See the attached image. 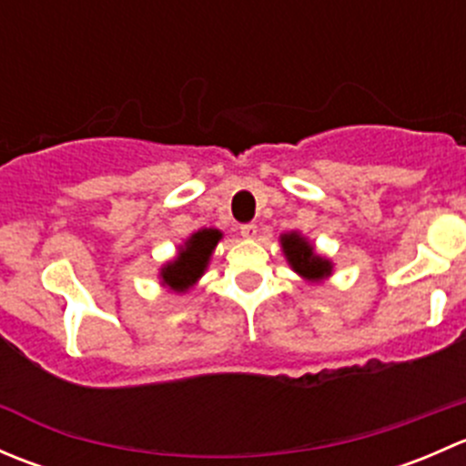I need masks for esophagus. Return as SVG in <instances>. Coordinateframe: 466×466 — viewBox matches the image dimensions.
Wrapping results in <instances>:
<instances>
[{"label":"esophagus","mask_w":466,"mask_h":466,"mask_svg":"<svg viewBox=\"0 0 466 466\" xmlns=\"http://www.w3.org/2000/svg\"><path fill=\"white\" fill-rule=\"evenodd\" d=\"M257 234H259V228H257L255 223L241 225V237H246V238H257Z\"/></svg>","instance_id":"1"}]
</instances>
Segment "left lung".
<instances>
[{"label": "left lung", "instance_id": "1", "mask_svg": "<svg viewBox=\"0 0 466 466\" xmlns=\"http://www.w3.org/2000/svg\"><path fill=\"white\" fill-rule=\"evenodd\" d=\"M281 250H284L290 268H293L298 275H302L304 279L320 281L324 277L331 275V261L316 255L313 246L302 237V234H281Z\"/></svg>", "mask_w": 466, "mask_h": 466}]
</instances>
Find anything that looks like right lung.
Here are the masks:
<instances>
[{"mask_svg": "<svg viewBox=\"0 0 466 466\" xmlns=\"http://www.w3.org/2000/svg\"><path fill=\"white\" fill-rule=\"evenodd\" d=\"M220 238H223V234L214 228H203L191 234L185 246H180L176 259L164 263V268L159 270L162 286H168L176 293L189 290L205 275L211 252L218 246Z\"/></svg>", "mask_w": 466, "mask_h": 466, "instance_id": "right-lung-1", "label": "right lung"}]
</instances>
